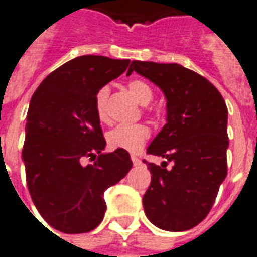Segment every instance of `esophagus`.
<instances>
[{
	"instance_id": "obj_1",
	"label": "esophagus",
	"mask_w": 257,
	"mask_h": 257,
	"mask_svg": "<svg viewBox=\"0 0 257 257\" xmlns=\"http://www.w3.org/2000/svg\"><path fill=\"white\" fill-rule=\"evenodd\" d=\"M131 159H132L135 166H140L142 164V160H140V158H137L136 155H131Z\"/></svg>"
}]
</instances>
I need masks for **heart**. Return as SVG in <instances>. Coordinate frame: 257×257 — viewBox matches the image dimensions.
I'll list each match as a JSON object with an SVG mask.
<instances>
[{"instance_id":"b5f03b06","label":"heart","mask_w":257,"mask_h":257,"mask_svg":"<svg viewBox=\"0 0 257 257\" xmlns=\"http://www.w3.org/2000/svg\"><path fill=\"white\" fill-rule=\"evenodd\" d=\"M129 93L132 94L133 98L137 102L147 106L154 99V90L151 86L140 79H133L128 83ZM109 97V87L102 86L95 93V113L98 118L103 121L106 118V101ZM150 137V129L143 124L133 125H117L109 131L106 135L107 144L114 150H125L131 152H136L142 148Z\"/></svg>"}]
</instances>
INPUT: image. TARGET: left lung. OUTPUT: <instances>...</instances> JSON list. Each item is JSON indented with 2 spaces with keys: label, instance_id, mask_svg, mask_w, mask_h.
<instances>
[{
  "label": "left lung",
  "instance_id": "1",
  "mask_svg": "<svg viewBox=\"0 0 257 257\" xmlns=\"http://www.w3.org/2000/svg\"><path fill=\"white\" fill-rule=\"evenodd\" d=\"M132 71L159 86L167 99V124L147 148L166 160H144L152 174L144 211L163 230H189L209 214L228 174V107L206 78L181 64L133 60Z\"/></svg>",
  "mask_w": 257,
  "mask_h": 257
}]
</instances>
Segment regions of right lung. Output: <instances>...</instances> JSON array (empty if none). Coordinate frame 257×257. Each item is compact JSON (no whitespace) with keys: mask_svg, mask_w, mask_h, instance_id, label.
<instances>
[{"mask_svg":"<svg viewBox=\"0 0 257 257\" xmlns=\"http://www.w3.org/2000/svg\"><path fill=\"white\" fill-rule=\"evenodd\" d=\"M129 59L83 55L52 71L29 103L23 160L29 194L54 229L75 234L101 224L103 191L132 168L128 151L106 146L95 93L128 68ZM83 157L94 160L83 166Z\"/></svg>","mask_w":257,"mask_h":257,"instance_id":"1","label":"right lung"}]
</instances>
